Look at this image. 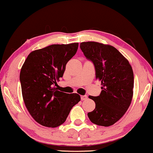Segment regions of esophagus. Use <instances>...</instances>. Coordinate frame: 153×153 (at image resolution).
<instances>
[{
  "instance_id": "1",
  "label": "esophagus",
  "mask_w": 153,
  "mask_h": 153,
  "mask_svg": "<svg viewBox=\"0 0 153 153\" xmlns=\"http://www.w3.org/2000/svg\"><path fill=\"white\" fill-rule=\"evenodd\" d=\"M86 99H87V96H86V95H81V100H82V101L86 100Z\"/></svg>"
}]
</instances>
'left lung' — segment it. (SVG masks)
Here are the masks:
<instances>
[{"label": "left lung", "instance_id": "8db88e82", "mask_svg": "<svg viewBox=\"0 0 153 153\" xmlns=\"http://www.w3.org/2000/svg\"><path fill=\"white\" fill-rule=\"evenodd\" d=\"M80 49L94 65L95 78L102 86L99 96H88L95 102V108L88 113V117L93 124L110 126L122 117L131 103L133 69L127 59L111 45L83 42Z\"/></svg>", "mask_w": 153, "mask_h": 153}]
</instances>
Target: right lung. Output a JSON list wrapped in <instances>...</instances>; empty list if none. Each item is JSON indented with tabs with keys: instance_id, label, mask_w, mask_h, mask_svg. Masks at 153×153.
Instances as JSON below:
<instances>
[{
	"instance_id": "right-lung-1",
	"label": "right lung",
	"mask_w": 153,
	"mask_h": 153,
	"mask_svg": "<svg viewBox=\"0 0 153 153\" xmlns=\"http://www.w3.org/2000/svg\"><path fill=\"white\" fill-rule=\"evenodd\" d=\"M77 48V42L49 45L31 52L22 65L20 81L25 104L42 126L56 128L62 124L73 106L80 101L77 93L68 94L54 86Z\"/></svg>"
}]
</instances>
